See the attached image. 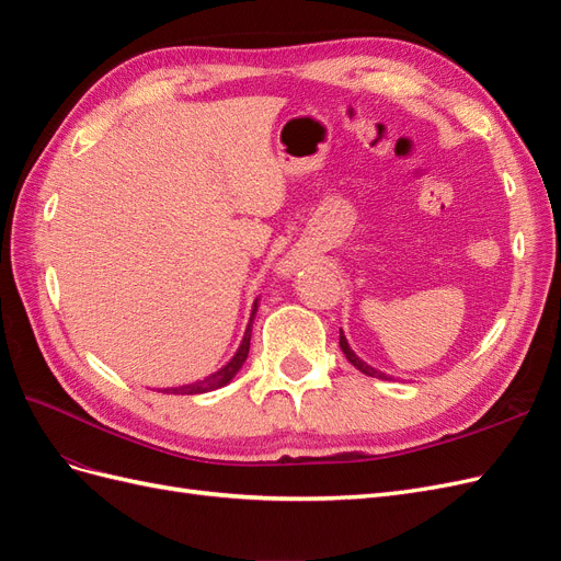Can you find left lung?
<instances>
[{"label":"left lung","mask_w":561,"mask_h":561,"mask_svg":"<svg viewBox=\"0 0 561 561\" xmlns=\"http://www.w3.org/2000/svg\"><path fill=\"white\" fill-rule=\"evenodd\" d=\"M339 346H342V351H344V355H346V360L353 365V367H358L363 375H367V377H377V379H388L383 371H379V369H375L371 365H367V363H363L358 355L353 353V348L348 346V342H346V336H344V332L339 330Z\"/></svg>","instance_id":"8db88e82"}]
</instances>
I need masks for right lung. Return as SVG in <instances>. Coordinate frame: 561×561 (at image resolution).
<instances>
[{
  "label": "right lung",
  "mask_w": 561,
  "mask_h": 561,
  "mask_svg": "<svg viewBox=\"0 0 561 561\" xmlns=\"http://www.w3.org/2000/svg\"><path fill=\"white\" fill-rule=\"evenodd\" d=\"M254 313H257V301H254L252 307V316H250V322L245 328V334H243V342L239 346V351H236L233 358L222 367L217 369L215 375L201 379V381H194V383H186V386H175V388H165V393H173V396H196V393H208V390H215V388H222L227 386L233 377L236 371H239L248 358V351H250V334H252V320H254Z\"/></svg>",
  "instance_id": "obj_1"
}]
</instances>
